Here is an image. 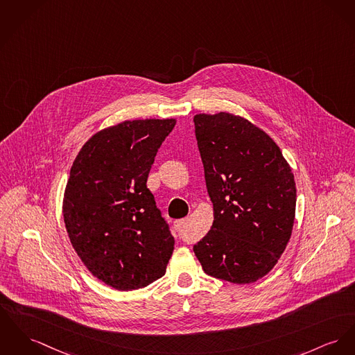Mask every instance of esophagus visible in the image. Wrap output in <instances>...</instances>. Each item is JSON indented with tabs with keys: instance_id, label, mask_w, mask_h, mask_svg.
Masks as SVG:
<instances>
[{
	"instance_id": "1",
	"label": "esophagus",
	"mask_w": 355,
	"mask_h": 355,
	"mask_svg": "<svg viewBox=\"0 0 355 355\" xmlns=\"http://www.w3.org/2000/svg\"><path fill=\"white\" fill-rule=\"evenodd\" d=\"M187 220H189V219H186V218H184V219H180V220H176V222L173 223V229H175L176 232H180V230L186 226Z\"/></svg>"
}]
</instances>
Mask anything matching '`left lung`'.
I'll return each mask as SVG.
<instances>
[{"instance_id": "8db88e82", "label": "left lung", "mask_w": 355, "mask_h": 355, "mask_svg": "<svg viewBox=\"0 0 355 355\" xmlns=\"http://www.w3.org/2000/svg\"><path fill=\"white\" fill-rule=\"evenodd\" d=\"M195 136L213 202L211 230L193 245L203 270L234 284L257 282L292 234L296 184L277 144L243 117L196 114Z\"/></svg>"}]
</instances>
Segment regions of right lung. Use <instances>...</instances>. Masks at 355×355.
Segmentation results:
<instances>
[{"label": "right lung", "mask_w": 355, "mask_h": 355, "mask_svg": "<svg viewBox=\"0 0 355 355\" xmlns=\"http://www.w3.org/2000/svg\"><path fill=\"white\" fill-rule=\"evenodd\" d=\"M175 119H133L95 133L72 163L63 216L79 259L119 291L166 275L175 239L146 187Z\"/></svg>", "instance_id": "1"}]
</instances>
